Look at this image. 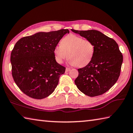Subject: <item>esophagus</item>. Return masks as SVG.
<instances>
[{"mask_svg":"<svg viewBox=\"0 0 133 133\" xmlns=\"http://www.w3.org/2000/svg\"><path fill=\"white\" fill-rule=\"evenodd\" d=\"M71 71V68H66V72H69Z\"/></svg>","mask_w":133,"mask_h":133,"instance_id":"34e87169","label":"esophagus"}]
</instances>
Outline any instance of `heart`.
Returning a JSON list of instances; mask_svg holds the SVG:
<instances>
[{
	"label": "heart",
	"instance_id": "b5f03b06",
	"mask_svg": "<svg viewBox=\"0 0 133 133\" xmlns=\"http://www.w3.org/2000/svg\"><path fill=\"white\" fill-rule=\"evenodd\" d=\"M93 43L83 37L74 34L65 36L54 50L55 58L57 62L61 64L66 58L70 63L76 67L87 65L91 61L94 54Z\"/></svg>",
	"mask_w": 133,
	"mask_h": 133
}]
</instances>
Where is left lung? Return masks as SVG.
<instances>
[{"mask_svg":"<svg viewBox=\"0 0 133 133\" xmlns=\"http://www.w3.org/2000/svg\"><path fill=\"white\" fill-rule=\"evenodd\" d=\"M72 32L91 41L95 48L89 63L78 70L75 84L80 91L89 97L103 94L116 83L120 76L123 55L117 43L96 30Z\"/></svg>","mask_w":133,"mask_h":133,"instance_id":"left-lung-1","label":"left lung"}]
</instances>
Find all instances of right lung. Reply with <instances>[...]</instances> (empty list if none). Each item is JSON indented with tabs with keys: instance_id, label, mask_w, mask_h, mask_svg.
I'll use <instances>...</instances> for the list:
<instances>
[{
	"instance_id": "right-lung-1",
	"label": "right lung",
	"mask_w": 133,
	"mask_h": 133,
	"mask_svg": "<svg viewBox=\"0 0 133 133\" xmlns=\"http://www.w3.org/2000/svg\"><path fill=\"white\" fill-rule=\"evenodd\" d=\"M69 32L68 29L38 32L22 37L15 44L10 57L12 76L26 96L43 99L54 91L65 67L56 62L54 50Z\"/></svg>"
}]
</instances>
